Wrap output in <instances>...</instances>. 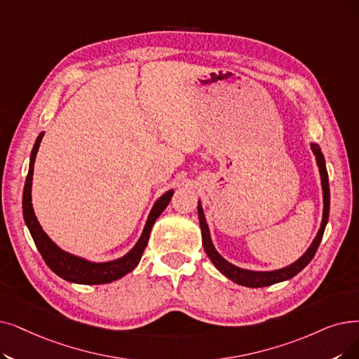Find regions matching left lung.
<instances>
[{
    "mask_svg": "<svg viewBox=\"0 0 359 359\" xmlns=\"http://www.w3.org/2000/svg\"><path fill=\"white\" fill-rule=\"evenodd\" d=\"M311 149H313L316 155V161L318 165L320 171V179H321V189H323V218H321V224L317 231V235L313 241V243L309 245V248L304 252L301 258L292 262L290 266L277 269V270H270V271H255V270H248L235 266V264L229 262L226 258H223L218 251L215 249L212 239H211V233L210 227L207 223V218L204 214V210H202L201 201H198V217H199V226H201V235H202V245H204L205 252L211 262L214 264V267L220 271L223 276L230 278L231 282H235L241 286L246 287H266L271 286L280 282H285V280H289L294 277L298 273H301L309 261L314 258L317 249L320 246V242L323 239L324 230L327 226V222H329V212H330V188H329V175H327V168H325V160L324 155L320 149V147L314 142H311Z\"/></svg>",
    "mask_w": 359,
    "mask_h": 359,
    "instance_id": "1",
    "label": "left lung"
}]
</instances>
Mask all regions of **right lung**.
I'll use <instances>...</instances> for the list:
<instances>
[{"mask_svg":"<svg viewBox=\"0 0 359 359\" xmlns=\"http://www.w3.org/2000/svg\"><path fill=\"white\" fill-rule=\"evenodd\" d=\"M42 137H43V132L38 135L32 152H30L29 171H27V177L25 182V189H23V218L30 231V236H32L38 251L41 252L43 261L46 262V266H48L61 278L77 285L111 283L114 280H118L123 276H126L128 273L135 270L139 261H141L142 254L149 241V233L152 230V226L155 220L160 217V214L168 205L171 196L175 194V189L167 191L154 202L149 215L147 218V223L144 226V230L141 233V238L137 239V242L128 254H124L120 258H116L111 261H102V262L89 261L83 257L73 255L65 251V249H61L48 235H46L34 211V205H32L34 165H35V158H36Z\"/></svg>","mask_w":359,"mask_h":359,"instance_id":"obj_1","label":"right lung"}]
</instances>
